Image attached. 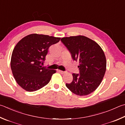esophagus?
Listing matches in <instances>:
<instances>
[{
  "label": "esophagus",
  "mask_w": 125,
  "mask_h": 125,
  "mask_svg": "<svg viewBox=\"0 0 125 125\" xmlns=\"http://www.w3.org/2000/svg\"><path fill=\"white\" fill-rule=\"evenodd\" d=\"M58 72L60 73H61V74H65L66 73V72H64V71H62V70H58Z\"/></svg>",
  "instance_id": "1"
}]
</instances>
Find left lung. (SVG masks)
<instances>
[{
    "mask_svg": "<svg viewBox=\"0 0 125 125\" xmlns=\"http://www.w3.org/2000/svg\"><path fill=\"white\" fill-rule=\"evenodd\" d=\"M71 53L73 60L78 61L80 74H72V83L67 87L78 96H86L94 91L101 84L106 71V61L101 46L83 35L61 39Z\"/></svg>",
    "mask_w": 125,
    "mask_h": 125,
    "instance_id": "obj_1",
    "label": "left lung"
}]
</instances>
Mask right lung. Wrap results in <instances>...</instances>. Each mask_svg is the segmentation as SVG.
Instances as JSON below:
<instances>
[{"label":"right lung","instance_id":"add662e5","mask_svg":"<svg viewBox=\"0 0 125 125\" xmlns=\"http://www.w3.org/2000/svg\"><path fill=\"white\" fill-rule=\"evenodd\" d=\"M61 38L31 34L22 38L16 45L11 58V68L16 81L28 92H33L46 85L55 70L42 67L48 49L60 42Z\"/></svg>","mask_w":125,"mask_h":125}]
</instances>
